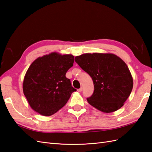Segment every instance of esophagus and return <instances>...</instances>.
I'll return each mask as SVG.
<instances>
[{
  "mask_svg": "<svg viewBox=\"0 0 152 152\" xmlns=\"http://www.w3.org/2000/svg\"><path fill=\"white\" fill-rule=\"evenodd\" d=\"M82 90H83V88H80L79 89H77V91H78L79 92H81Z\"/></svg>",
  "mask_w": 152,
  "mask_h": 152,
  "instance_id": "obj_1",
  "label": "esophagus"
}]
</instances>
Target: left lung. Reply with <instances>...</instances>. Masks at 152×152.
<instances>
[{
    "label": "left lung",
    "mask_w": 152,
    "mask_h": 152,
    "mask_svg": "<svg viewBox=\"0 0 152 152\" xmlns=\"http://www.w3.org/2000/svg\"><path fill=\"white\" fill-rule=\"evenodd\" d=\"M79 66L92 77L94 93L88 102L102 112L120 109L130 96L133 77L126 64L112 53H85L75 58Z\"/></svg>",
    "instance_id": "8db88e82"
}]
</instances>
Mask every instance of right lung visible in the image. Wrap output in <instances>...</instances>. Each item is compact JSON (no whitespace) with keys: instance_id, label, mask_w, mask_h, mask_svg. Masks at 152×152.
Returning <instances> with one entry per match:
<instances>
[{"instance_id":"1","label":"right lung","mask_w":152,"mask_h":152,"mask_svg":"<svg viewBox=\"0 0 152 152\" xmlns=\"http://www.w3.org/2000/svg\"><path fill=\"white\" fill-rule=\"evenodd\" d=\"M73 62L72 55L51 53L31 64L24 77L23 90L34 110L49 116L65 105L77 90L66 77Z\"/></svg>"}]
</instances>
